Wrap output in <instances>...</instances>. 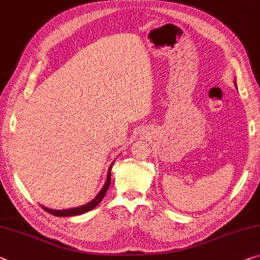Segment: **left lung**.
<instances>
[{"instance_id":"obj_1","label":"left lung","mask_w":260,"mask_h":260,"mask_svg":"<svg viewBox=\"0 0 260 260\" xmlns=\"http://www.w3.org/2000/svg\"><path fill=\"white\" fill-rule=\"evenodd\" d=\"M235 85H236V83H235Z\"/></svg>"}]
</instances>
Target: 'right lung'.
<instances>
[{"mask_svg": "<svg viewBox=\"0 0 260 260\" xmlns=\"http://www.w3.org/2000/svg\"><path fill=\"white\" fill-rule=\"evenodd\" d=\"M113 163L111 164V167L109 168V172H108V177H106V182L104 184V186L100 191V193L94 197V199H92L90 203L85 204L83 206H80V207H75V208H69V209H61V211H56V209H51V208H47V207H44V206H41L45 211L48 212L49 214H52V215H55V216H75V215H81V214L86 213L89 211H91L96 206L101 203L103 200V198L105 197V193L106 191L109 189V186L111 184V169H112Z\"/></svg>", "mask_w": 260, "mask_h": 260, "instance_id": "right-lung-1", "label": "right lung"}]
</instances>
